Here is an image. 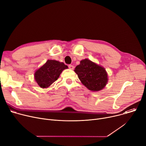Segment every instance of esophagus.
<instances>
[{
    "label": "esophagus",
    "instance_id": "1",
    "mask_svg": "<svg viewBox=\"0 0 146 146\" xmlns=\"http://www.w3.org/2000/svg\"><path fill=\"white\" fill-rule=\"evenodd\" d=\"M68 68H69L70 69H71V70H74V67L73 66H72V65H69V66H68Z\"/></svg>",
    "mask_w": 146,
    "mask_h": 146
}]
</instances>
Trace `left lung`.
Here are the masks:
<instances>
[{
	"instance_id": "obj_1",
	"label": "left lung",
	"mask_w": 146,
	"mask_h": 146,
	"mask_svg": "<svg viewBox=\"0 0 146 146\" xmlns=\"http://www.w3.org/2000/svg\"><path fill=\"white\" fill-rule=\"evenodd\" d=\"M74 71L81 82L90 90H100L107 83L106 70L88 59L80 61Z\"/></svg>"
}]
</instances>
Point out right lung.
I'll use <instances>...</instances> for the list:
<instances>
[{
    "label": "right lung",
    "mask_w": 146,
    "mask_h": 146,
    "mask_svg": "<svg viewBox=\"0 0 146 146\" xmlns=\"http://www.w3.org/2000/svg\"><path fill=\"white\" fill-rule=\"evenodd\" d=\"M68 68L63 62L56 60H47L35 73V79L40 88H47L54 82L62 71Z\"/></svg>",
    "instance_id": "right-lung-1"
}]
</instances>
